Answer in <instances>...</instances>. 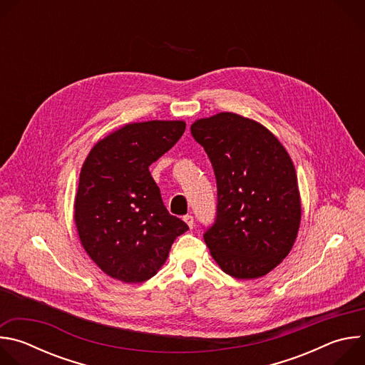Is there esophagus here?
Listing matches in <instances>:
<instances>
[{
    "label": "esophagus",
    "mask_w": 365,
    "mask_h": 365,
    "mask_svg": "<svg viewBox=\"0 0 365 365\" xmlns=\"http://www.w3.org/2000/svg\"><path fill=\"white\" fill-rule=\"evenodd\" d=\"M183 221L187 224V227L192 230L193 228V225H195V220H193V217L192 215H185L183 217Z\"/></svg>",
    "instance_id": "1"
}]
</instances>
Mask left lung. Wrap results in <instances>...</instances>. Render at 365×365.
<instances>
[{
  "instance_id": "8db88e82",
  "label": "left lung",
  "mask_w": 365,
  "mask_h": 365,
  "mask_svg": "<svg viewBox=\"0 0 365 365\" xmlns=\"http://www.w3.org/2000/svg\"><path fill=\"white\" fill-rule=\"evenodd\" d=\"M190 134L217 178V221L203 235L212 258L235 279L266 276L290 252L302 220L287 150L263 124L235 113L199 118Z\"/></svg>"
}]
</instances>
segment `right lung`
Listing matches in <instances>:
<instances>
[{"label":"right lung","instance_id":"right-lung-1","mask_svg":"<svg viewBox=\"0 0 365 365\" xmlns=\"http://www.w3.org/2000/svg\"><path fill=\"white\" fill-rule=\"evenodd\" d=\"M186 123H128L91 148L75 195V225L92 262L124 283L151 279L189 227L170 215L148 166L169 151Z\"/></svg>","mask_w":365,"mask_h":365}]
</instances>
